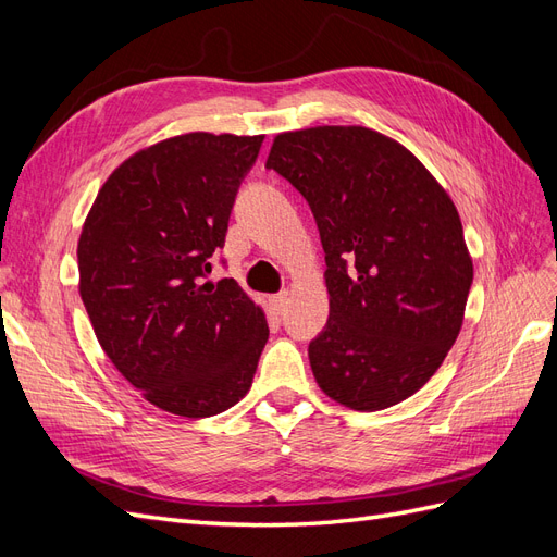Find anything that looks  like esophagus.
I'll return each mask as SVG.
<instances>
[{
  "mask_svg": "<svg viewBox=\"0 0 557 557\" xmlns=\"http://www.w3.org/2000/svg\"><path fill=\"white\" fill-rule=\"evenodd\" d=\"M269 305H272L274 311H285V307H288V290H281L278 295H272L269 297Z\"/></svg>",
  "mask_w": 557,
  "mask_h": 557,
  "instance_id": "esophagus-1",
  "label": "esophagus"
}]
</instances>
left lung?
Here are the masks:
<instances>
[{
	"mask_svg": "<svg viewBox=\"0 0 557 557\" xmlns=\"http://www.w3.org/2000/svg\"><path fill=\"white\" fill-rule=\"evenodd\" d=\"M267 170L309 201L325 250L330 318L309 344L320 391L356 411L411 397L458 339L474 281L450 197L358 125L278 134Z\"/></svg>",
	"mask_w": 557,
	"mask_h": 557,
	"instance_id": "8db88e82",
	"label": "left lung"
}]
</instances>
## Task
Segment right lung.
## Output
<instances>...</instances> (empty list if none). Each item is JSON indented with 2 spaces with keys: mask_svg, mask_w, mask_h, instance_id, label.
Instances as JSON below:
<instances>
[{
  "mask_svg": "<svg viewBox=\"0 0 557 557\" xmlns=\"http://www.w3.org/2000/svg\"><path fill=\"white\" fill-rule=\"evenodd\" d=\"M262 139L193 132L139 150L107 178L81 232L78 290L99 346L176 416L234 407L269 339L237 281H207Z\"/></svg>",
  "mask_w": 557,
  "mask_h": 557,
  "instance_id": "right-lung-1",
  "label": "right lung"
}]
</instances>
